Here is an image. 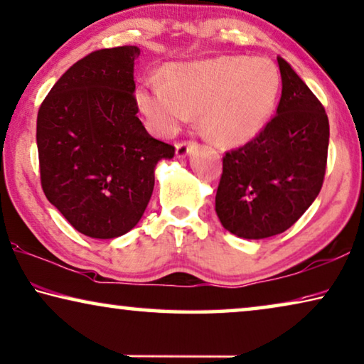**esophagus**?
I'll list each match as a JSON object with an SVG mask.
<instances>
[{
	"label": "esophagus",
	"instance_id": "34e87169",
	"mask_svg": "<svg viewBox=\"0 0 364 364\" xmlns=\"http://www.w3.org/2000/svg\"><path fill=\"white\" fill-rule=\"evenodd\" d=\"M194 149H198V142L194 141H181L176 144V155L178 157H186L189 152H193Z\"/></svg>",
	"mask_w": 364,
	"mask_h": 364
}]
</instances>
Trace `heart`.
Returning <instances> with one entry per match:
<instances>
[{
  "instance_id": "1",
  "label": "heart",
  "mask_w": 364,
  "mask_h": 364,
  "mask_svg": "<svg viewBox=\"0 0 364 364\" xmlns=\"http://www.w3.org/2000/svg\"><path fill=\"white\" fill-rule=\"evenodd\" d=\"M280 90L279 69L265 58L215 56L171 65L165 84L147 82L136 103L154 132L171 136L200 113L207 134L238 146L256 137L272 114Z\"/></svg>"
}]
</instances>
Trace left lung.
Returning <instances> with one entry per match:
<instances>
[{"label":"left lung","mask_w":364,"mask_h":364,"mask_svg":"<svg viewBox=\"0 0 364 364\" xmlns=\"http://www.w3.org/2000/svg\"><path fill=\"white\" fill-rule=\"evenodd\" d=\"M277 61L282 76L277 114L245 146L225 152L215 196L223 228L246 240L290 228L314 203L326 175V109L284 58Z\"/></svg>","instance_id":"8db88e82"}]
</instances>
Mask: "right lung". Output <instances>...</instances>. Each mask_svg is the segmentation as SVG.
Instances as JSON below:
<instances>
[{"mask_svg":"<svg viewBox=\"0 0 364 364\" xmlns=\"http://www.w3.org/2000/svg\"><path fill=\"white\" fill-rule=\"evenodd\" d=\"M132 45L92 51L68 69L37 114L40 183L47 199L85 236L128 233L154 191V170L175 147L137 118Z\"/></svg>","mask_w":364,"mask_h":364,"instance_id":"1","label":"right lung"}]
</instances>
